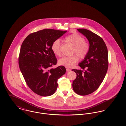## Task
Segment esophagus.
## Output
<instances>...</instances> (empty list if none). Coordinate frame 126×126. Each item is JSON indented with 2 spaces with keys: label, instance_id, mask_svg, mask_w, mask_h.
Listing matches in <instances>:
<instances>
[{
  "label": "esophagus",
  "instance_id": "1",
  "mask_svg": "<svg viewBox=\"0 0 126 126\" xmlns=\"http://www.w3.org/2000/svg\"><path fill=\"white\" fill-rule=\"evenodd\" d=\"M70 71H71V69H70L69 68H66V71L67 72H70Z\"/></svg>",
  "mask_w": 126,
  "mask_h": 126
}]
</instances>
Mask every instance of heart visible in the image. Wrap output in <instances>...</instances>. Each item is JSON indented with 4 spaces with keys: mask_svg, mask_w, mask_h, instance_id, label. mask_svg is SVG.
<instances>
[{
    "mask_svg": "<svg viewBox=\"0 0 126 126\" xmlns=\"http://www.w3.org/2000/svg\"><path fill=\"white\" fill-rule=\"evenodd\" d=\"M65 40L69 42L74 46L73 54H76L80 59H84L88 53L89 51V46L85 42L84 37L78 33H73L64 38ZM51 50L56 56L61 55V44L59 39L55 40L51 45ZM79 59L76 55L71 57H63L59 60V64L67 68L73 67L78 62Z\"/></svg>",
    "mask_w": 126,
    "mask_h": 126,
    "instance_id": "1",
    "label": "heart"
}]
</instances>
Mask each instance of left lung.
<instances>
[{
	"mask_svg": "<svg viewBox=\"0 0 126 126\" xmlns=\"http://www.w3.org/2000/svg\"><path fill=\"white\" fill-rule=\"evenodd\" d=\"M77 30L88 39L90 48L87 56L79 64L83 70H72L77 74L72 86L77 94L86 95L97 90L106 76L108 68V49L100 36L86 29Z\"/></svg>",
	"mask_w": 126,
	"mask_h": 126,
	"instance_id": "left-lung-1",
	"label": "left lung"
}]
</instances>
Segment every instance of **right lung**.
<instances>
[{"instance_id":"obj_1","label":"right lung","mask_w":126,"mask_h":126,"mask_svg":"<svg viewBox=\"0 0 126 126\" xmlns=\"http://www.w3.org/2000/svg\"><path fill=\"white\" fill-rule=\"evenodd\" d=\"M66 32L41 30L29 35L21 45L18 59L20 71L29 88L39 95L47 96L54 94L58 79L66 72L63 65L51 67L57 62L51 45Z\"/></svg>"}]
</instances>
